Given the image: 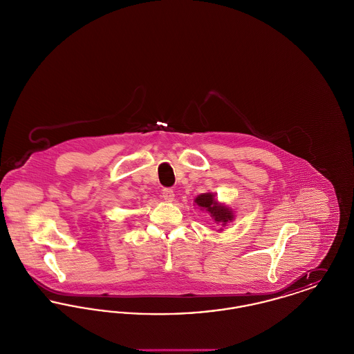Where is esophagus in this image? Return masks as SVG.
<instances>
[{"label":"esophagus","mask_w":354,"mask_h":354,"mask_svg":"<svg viewBox=\"0 0 354 354\" xmlns=\"http://www.w3.org/2000/svg\"><path fill=\"white\" fill-rule=\"evenodd\" d=\"M162 198L167 202H172L174 198H175V194H174V189L172 188H163L162 189Z\"/></svg>","instance_id":"34e87169"}]
</instances>
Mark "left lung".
I'll use <instances>...</instances> for the list:
<instances>
[{
    "label": "left lung",
    "mask_w": 354,
    "mask_h": 354,
    "mask_svg": "<svg viewBox=\"0 0 354 354\" xmlns=\"http://www.w3.org/2000/svg\"><path fill=\"white\" fill-rule=\"evenodd\" d=\"M195 203H196L201 208L205 209L207 212H209L211 218L215 220L216 223H221L223 225L227 224L228 221H231L232 218H234L232 211H230V209H228L227 207H224V205H219L218 202L215 201V196H214L212 194H202V195H199V196L195 199Z\"/></svg>",
    "instance_id": "left-lung-1"
}]
</instances>
